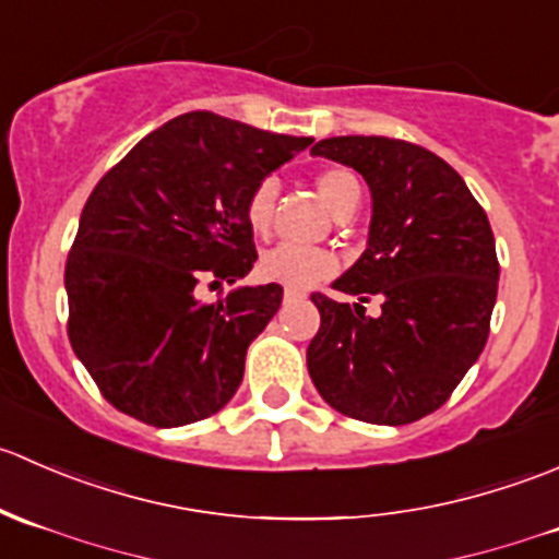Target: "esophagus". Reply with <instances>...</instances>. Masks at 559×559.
Segmentation results:
<instances>
[{
    "mask_svg": "<svg viewBox=\"0 0 559 559\" xmlns=\"http://www.w3.org/2000/svg\"><path fill=\"white\" fill-rule=\"evenodd\" d=\"M302 297H306V295H302V292H297V289H286V292H284V300H286V302L302 300Z\"/></svg>",
    "mask_w": 559,
    "mask_h": 559,
    "instance_id": "1",
    "label": "esophagus"
}]
</instances>
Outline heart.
<instances>
[{"instance_id": "1", "label": "heart", "mask_w": 559, "mask_h": 559, "mask_svg": "<svg viewBox=\"0 0 559 559\" xmlns=\"http://www.w3.org/2000/svg\"><path fill=\"white\" fill-rule=\"evenodd\" d=\"M321 200L330 205L332 213L341 211L343 205L357 200L359 202V180L357 175L346 167H330V170L319 173L316 178ZM275 200H278V180L273 175L259 180L251 189L246 200V222L257 238H264L273 227V213ZM337 270L335 253L326 248H311V246H295V243H281L270 251H264L257 262L259 278L270 281V284H281L286 289H311V286L321 284L330 278Z\"/></svg>"}]
</instances>
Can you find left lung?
Returning a JSON list of instances; mask_svg holds the SVG:
<instances>
[{"mask_svg":"<svg viewBox=\"0 0 559 559\" xmlns=\"http://www.w3.org/2000/svg\"><path fill=\"white\" fill-rule=\"evenodd\" d=\"M313 156L354 167L370 186L368 248L332 289L311 295L321 326L308 373L341 414L411 425L441 408L489 337L500 264L476 197L441 156L394 138H326ZM379 296L382 313L365 317Z\"/></svg>","mask_w":559,"mask_h":559,"instance_id":"8db88e82","label":"left lung"}]
</instances>
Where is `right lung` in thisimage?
<instances>
[{
	"label": "right lung",
	"mask_w": 559,
	"mask_h": 559,
	"mask_svg": "<svg viewBox=\"0 0 559 559\" xmlns=\"http://www.w3.org/2000/svg\"><path fill=\"white\" fill-rule=\"evenodd\" d=\"M311 143L194 110L99 178L67 257V335L112 408L180 427L233 400L248 343L284 289L240 286L200 302L197 286L248 275L257 262L248 194Z\"/></svg>",
	"instance_id": "add662e5"
}]
</instances>
